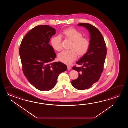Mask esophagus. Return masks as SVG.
<instances>
[{
    "instance_id": "34e87169",
    "label": "esophagus",
    "mask_w": 128,
    "mask_h": 128,
    "mask_svg": "<svg viewBox=\"0 0 128 128\" xmlns=\"http://www.w3.org/2000/svg\"><path fill=\"white\" fill-rule=\"evenodd\" d=\"M67 68H68V70H70L71 68L70 66H68V65L67 66Z\"/></svg>"
}]
</instances>
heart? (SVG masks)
Here are the masks:
<instances>
[{
  "label": "heart",
  "instance_id": "obj_1",
  "mask_svg": "<svg viewBox=\"0 0 128 128\" xmlns=\"http://www.w3.org/2000/svg\"><path fill=\"white\" fill-rule=\"evenodd\" d=\"M62 35L64 38L72 42L69 51H64L58 56L59 60L69 64L76 60L78 56L81 57L86 54L90 48L89 39L83 37L81 32L76 29L70 27L64 30ZM51 45L54 48L60 52L62 49V40L60 36H55L51 39Z\"/></svg>",
  "mask_w": 128,
  "mask_h": 128
}]
</instances>
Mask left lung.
<instances>
[{
    "instance_id": "obj_1",
    "label": "left lung",
    "mask_w": 128,
    "mask_h": 128,
    "mask_svg": "<svg viewBox=\"0 0 128 128\" xmlns=\"http://www.w3.org/2000/svg\"><path fill=\"white\" fill-rule=\"evenodd\" d=\"M78 26L86 27L90 36L88 51L76 62L82 67L74 66L72 68L78 72L79 76L72 81V84L76 89L83 90L90 88L99 80L104 71L107 50L104 37L98 28L89 23H80Z\"/></svg>"
}]
</instances>
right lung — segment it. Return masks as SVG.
I'll list each match as a JSON object with an SVG mask.
<instances>
[{
  "instance_id": "obj_1",
  "label": "right lung",
  "mask_w": 128,
  "mask_h": 128,
  "mask_svg": "<svg viewBox=\"0 0 128 128\" xmlns=\"http://www.w3.org/2000/svg\"><path fill=\"white\" fill-rule=\"evenodd\" d=\"M55 33V29L48 25L36 26L24 36L20 47L24 76L41 91L52 90L58 76L67 69L62 62H54L56 54L49 41Z\"/></svg>"
}]
</instances>
